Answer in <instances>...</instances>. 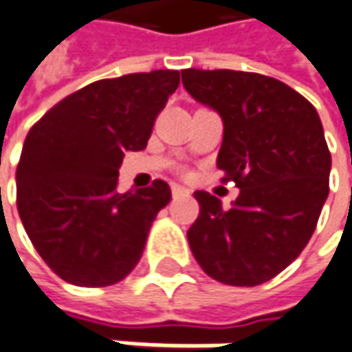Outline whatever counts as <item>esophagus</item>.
I'll use <instances>...</instances> for the list:
<instances>
[{
    "label": "esophagus",
    "mask_w": 352,
    "mask_h": 352,
    "mask_svg": "<svg viewBox=\"0 0 352 352\" xmlns=\"http://www.w3.org/2000/svg\"><path fill=\"white\" fill-rule=\"evenodd\" d=\"M171 195H173V196L186 195V188H183L181 185H173V186H171Z\"/></svg>",
    "instance_id": "1"
}]
</instances>
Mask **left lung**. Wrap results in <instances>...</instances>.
I'll return each instance as SVG.
<instances>
[{
	"mask_svg": "<svg viewBox=\"0 0 352 352\" xmlns=\"http://www.w3.org/2000/svg\"><path fill=\"white\" fill-rule=\"evenodd\" d=\"M196 102L223 121L217 167L241 192L229 210L196 190L186 231L196 262L226 285L254 287L283 272L308 245L329 192L331 154L316 107L258 73L181 71Z\"/></svg>",
	"mask_w": 352,
	"mask_h": 352,
	"instance_id": "left-lung-1",
	"label": "left lung"
}]
</instances>
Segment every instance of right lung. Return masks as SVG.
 I'll use <instances>...</instances> for the list:
<instances>
[{
  "instance_id": "right-lung-1",
  "label": "right lung",
  "mask_w": 352,
  "mask_h": 352,
  "mask_svg": "<svg viewBox=\"0 0 352 352\" xmlns=\"http://www.w3.org/2000/svg\"><path fill=\"white\" fill-rule=\"evenodd\" d=\"M179 71L104 78L52 107L28 135L16 167V208L47 266L67 283L107 287L142 256L171 188L156 179L117 192L125 152L148 144Z\"/></svg>"
}]
</instances>
